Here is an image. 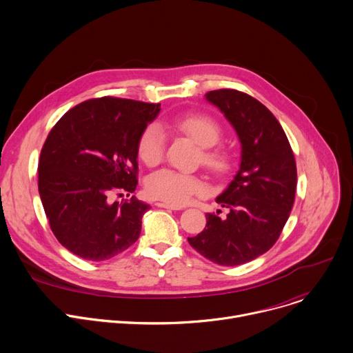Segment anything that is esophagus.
<instances>
[{
  "label": "esophagus",
  "instance_id": "esophagus-1",
  "mask_svg": "<svg viewBox=\"0 0 353 353\" xmlns=\"http://www.w3.org/2000/svg\"><path fill=\"white\" fill-rule=\"evenodd\" d=\"M155 206L163 208V209H170V210H179L181 209L179 206H174V205H170V203H165V202H157Z\"/></svg>",
  "mask_w": 353,
  "mask_h": 353
}]
</instances>
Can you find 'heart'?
I'll list each match as a JSON object with an SVG mask.
<instances>
[{
  "label": "heart",
  "instance_id": "b5f03b06",
  "mask_svg": "<svg viewBox=\"0 0 353 353\" xmlns=\"http://www.w3.org/2000/svg\"><path fill=\"white\" fill-rule=\"evenodd\" d=\"M172 128L189 136L194 143L203 147V164L216 174H224L230 168V157L221 150L213 147L221 136L220 125L205 114H183L175 117ZM165 152V136L159 125H148L140 134L137 143V154L145 165H157ZM145 190L152 199L161 201L174 206L188 203L193 196L206 190L205 182L190 174L174 170H161L148 176Z\"/></svg>",
  "mask_w": 353,
  "mask_h": 353
}]
</instances>
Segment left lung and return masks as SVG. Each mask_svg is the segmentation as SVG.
I'll use <instances>...</instances> for the list:
<instances>
[{
	"mask_svg": "<svg viewBox=\"0 0 353 353\" xmlns=\"http://www.w3.org/2000/svg\"><path fill=\"white\" fill-rule=\"evenodd\" d=\"M206 99L236 129L241 164L216 198L228 214L221 219L208 213L203 231L188 241L209 261L236 266L258 258L278 241L294 203L296 160L281 123L259 101L227 88L208 92Z\"/></svg>",
	"mask_w": 353,
	"mask_h": 353,
	"instance_id": "obj_1",
	"label": "left lung"
}]
</instances>
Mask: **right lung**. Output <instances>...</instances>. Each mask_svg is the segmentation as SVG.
Wrapping results in <instances>:
<instances>
[{
    "label": "right lung",
    "mask_w": 353,
    "mask_h": 353,
    "mask_svg": "<svg viewBox=\"0 0 353 353\" xmlns=\"http://www.w3.org/2000/svg\"><path fill=\"white\" fill-rule=\"evenodd\" d=\"M160 103L102 97L78 103L50 130L39 159V194L59 243L87 261L110 259L133 245L150 209L134 196L137 143Z\"/></svg>",
    "instance_id": "right-lung-1"
}]
</instances>
